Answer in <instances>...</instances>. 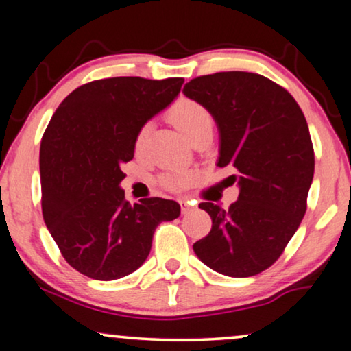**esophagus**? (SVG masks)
<instances>
[{"label": "esophagus", "instance_id": "esophagus-1", "mask_svg": "<svg viewBox=\"0 0 351 351\" xmlns=\"http://www.w3.org/2000/svg\"><path fill=\"white\" fill-rule=\"evenodd\" d=\"M180 206H182V214H189L190 210H193V208H195V204L191 203V201H186V199H182Z\"/></svg>", "mask_w": 351, "mask_h": 351}]
</instances>
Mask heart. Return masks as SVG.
<instances>
[{
	"label": "heart",
	"instance_id": "obj_1",
	"mask_svg": "<svg viewBox=\"0 0 351 351\" xmlns=\"http://www.w3.org/2000/svg\"><path fill=\"white\" fill-rule=\"evenodd\" d=\"M169 119L172 124L189 138H193L196 134L203 132L204 129L213 128V114L203 105L191 99H180L179 102L172 105L169 112ZM148 136V126H143L138 131L136 137V148L142 150L147 142ZM195 176L190 171H176L169 172V174L162 176L161 182L169 189H182V186L190 185L193 182Z\"/></svg>",
	"mask_w": 351,
	"mask_h": 351
}]
</instances>
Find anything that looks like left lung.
I'll use <instances>...</instances> for the list:
<instances>
[{
	"label": "left lung",
	"mask_w": 351,
	"mask_h": 351,
	"mask_svg": "<svg viewBox=\"0 0 351 351\" xmlns=\"http://www.w3.org/2000/svg\"><path fill=\"white\" fill-rule=\"evenodd\" d=\"M184 94L217 124V166L239 172L237 203L199 204L213 228L193 251L225 276H254L278 261L305 215L315 172L308 124L285 88L257 73L198 76Z\"/></svg>",
	"instance_id": "1"
}]
</instances>
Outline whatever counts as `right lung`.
Here are the masks:
<instances>
[{"label":"right lung","instance_id":"1","mask_svg":"<svg viewBox=\"0 0 351 351\" xmlns=\"http://www.w3.org/2000/svg\"><path fill=\"white\" fill-rule=\"evenodd\" d=\"M184 78L97 80L66 95L40 148L41 208L49 233L75 270L99 281L131 275L147 261L158 225L179 203L129 204L119 186L141 129L177 99Z\"/></svg>","mask_w":351,"mask_h":351}]
</instances>
